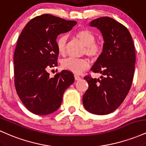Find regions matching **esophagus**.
Wrapping results in <instances>:
<instances>
[{"label":"esophagus","mask_w":146,"mask_h":146,"mask_svg":"<svg viewBox=\"0 0 146 146\" xmlns=\"http://www.w3.org/2000/svg\"><path fill=\"white\" fill-rule=\"evenodd\" d=\"M74 78H75V80H80V79H81V77H80L78 75H75Z\"/></svg>","instance_id":"34e87169"}]
</instances>
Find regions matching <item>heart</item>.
Instances as JSON below:
<instances>
[{"label": "heart", "mask_w": 146, "mask_h": 146, "mask_svg": "<svg viewBox=\"0 0 146 146\" xmlns=\"http://www.w3.org/2000/svg\"><path fill=\"white\" fill-rule=\"evenodd\" d=\"M75 36L80 40L85 45L84 54L90 57L92 59H95L100 56L102 53V46L95 42L96 36L90 30L83 29L78 30L75 33ZM67 37L65 35H60L57 38L56 46L58 53L62 56H64L66 52ZM62 66L64 69L76 74H80L82 72L88 69L89 62L85 59H75L68 58L62 62Z\"/></svg>", "instance_id": "b5f03b06"}]
</instances>
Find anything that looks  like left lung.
<instances>
[{
    "label": "left lung",
    "mask_w": 146,
    "mask_h": 146,
    "mask_svg": "<svg viewBox=\"0 0 146 146\" xmlns=\"http://www.w3.org/2000/svg\"><path fill=\"white\" fill-rule=\"evenodd\" d=\"M90 26L100 30L103 52L91 71L100 78L85 76L88 88L83 95L84 108L95 115H108L121 104L131 87L136 60L131 35L126 27L110 17L93 20Z\"/></svg>",
    "instance_id": "left-lung-1"
}]
</instances>
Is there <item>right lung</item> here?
Here are the masks:
<instances>
[{"mask_svg":"<svg viewBox=\"0 0 146 146\" xmlns=\"http://www.w3.org/2000/svg\"><path fill=\"white\" fill-rule=\"evenodd\" d=\"M77 24L50 14L31 19L18 38L14 51V84L25 106L38 115L56 111L65 90L74 82L71 71L50 78L48 70L58 65L56 38Z\"/></svg>","mask_w":146,"mask_h":146,"instance_id":"obj_1","label":"right lung"}]
</instances>
